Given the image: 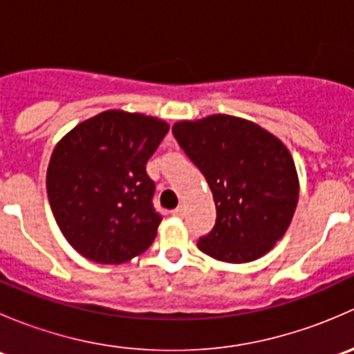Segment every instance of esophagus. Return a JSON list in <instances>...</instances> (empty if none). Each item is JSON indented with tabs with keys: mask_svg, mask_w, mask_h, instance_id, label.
Instances as JSON below:
<instances>
[{
	"mask_svg": "<svg viewBox=\"0 0 354 354\" xmlns=\"http://www.w3.org/2000/svg\"><path fill=\"white\" fill-rule=\"evenodd\" d=\"M171 214H173L174 217H183V216H185V207H183V205L176 207V209L171 210Z\"/></svg>",
	"mask_w": 354,
	"mask_h": 354,
	"instance_id": "esophagus-1",
	"label": "esophagus"
}]
</instances>
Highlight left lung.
I'll use <instances>...</instances> for the list:
<instances>
[{
  "label": "left lung",
  "instance_id": "1",
  "mask_svg": "<svg viewBox=\"0 0 354 354\" xmlns=\"http://www.w3.org/2000/svg\"><path fill=\"white\" fill-rule=\"evenodd\" d=\"M173 135L216 202V224L198 248L230 263L266 255L284 236L298 203V174L283 142L227 114L180 121Z\"/></svg>",
  "mask_w": 354,
  "mask_h": 354
}]
</instances>
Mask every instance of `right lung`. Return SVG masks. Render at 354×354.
<instances>
[{
    "label": "right lung",
    "mask_w": 354,
    "mask_h": 354,
    "mask_svg": "<svg viewBox=\"0 0 354 354\" xmlns=\"http://www.w3.org/2000/svg\"><path fill=\"white\" fill-rule=\"evenodd\" d=\"M167 130L157 118L106 111L55 147L48 198L68 243L85 259L123 263L152 245L162 216L145 164Z\"/></svg>",
    "instance_id": "right-lung-1"
}]
</instances>
